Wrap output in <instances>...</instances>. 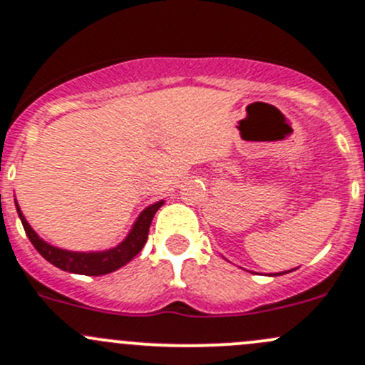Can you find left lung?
<instances>
[{"mask_svg":"<svg viewBox=\"0 0 365 365\" xmlns=\"http://www.w3.org/2000/svg\"><path fill=\"white\" fill-rule=\"evenodd\" d=\"M289 272H292V270H289ZM282 274H288V272H282ZM282 274H275V275H282Z\"/></svg>","mask_w":365,"mask_h":365,"instance_id":"1","label":"left lung"}]
</instances>
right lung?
Returning <instances> with one entry per match:
<instances>
[{
	"mask_svg": "<svg viewBox=\"0 0 365 365\" xmlns=\"http://www.w3.org/2000/svg\"><path fill=\"white\" fill-rule=\"evenodd\" d=\"M162 206V201L159 203L148 206L141 215L135 220L134 227L128 233V237L121 242L118 247L109 249L104 252H70L63 251V249H58L49 245L47 242H43L35 231L31 230V226L28 224V220L24 219L23 212H21L19 205H16L17 213L21 217V222L28 235L29 242L33 244V247L40 252V256L46 257L51 264L61 268L65 272H72V274H81V275H106L111 274V272L118 270L123 264H127L135 254L141 252L143 245L146 244V238H148L150 224H152L153 215Z\"/></svg>",
	"mask_w": 365,
	"mask_h": 365,
	"instance_id": "1",
	"label": "right lung"
}]
</instances>
